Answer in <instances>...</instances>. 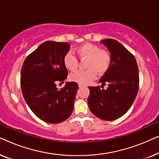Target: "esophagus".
<instances>
[{"label": "esophagus", "instance_id": "esophagus-1", "mask_svg": "<svg viewBox=\"0 0 159 159\" xmlns=\"http://www.w3.org/2000/svg\"><path fill=\"white\" fill-rule=\"evenodd\" d=\"M79 88H82V87H84L85 86H84V85H82V84H79Z\"/></svg>", "mask_w": 159, "mask_h": 159}]
</instances>
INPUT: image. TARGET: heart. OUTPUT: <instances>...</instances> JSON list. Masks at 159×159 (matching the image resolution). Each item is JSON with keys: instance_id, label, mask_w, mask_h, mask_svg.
<instances>
[{"instance_id": "b5f03b06", "label": "heart", "mask_w": 159, "mask_h": 159, "mask_svg": "<svg viewBox=\"0 0 159 159\" xmlns=\"http://www.w3.org/2000/svg\"><path fill=\"white\" fill-rule=\"evenodd\" d=\"M76 53L80 59H86L85 70H78L70 75L72 81L79 84H89L99 75H104L110 68L111 57L109 52L101 50L99 46L91 43H85L76 49ZM78 59L72 52L65 55L63 64L68 70L74 71L78 67Z\"/></svg>"}]
</instances>
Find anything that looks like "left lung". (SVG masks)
Here are the masks:
<instances>
[{
    "mask_svg": "<svg viewBox=\"0 0 159 159\" xmlns=\"http://www.w3.org/2000/svg\"><path fill=\"white\" fill-rule=\"evenodd\" d=\"M101 43L111 57L110 68L99 80L102 87L106 84L108 87L89 86L88 104L95 116L111 121L123 116L133 104L139 87V72L135 57L119 42L105 39Z\"/></svg>",
    "mask_w": 159,
    "mask_h": 159,
    "instance_id": "1",
    "label": "left lung"
}]
</instances>
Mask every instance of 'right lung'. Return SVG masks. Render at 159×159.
I'll use <instances>...</instances> for the list:
<instances>
[{
  "instance_id": "obj_1",
  "label": "right lung",
  "mask_w": 159,
  "mask_h": 159,
  "mask_svg": "<svg viewBox=\"0 0 159 159\" xmlns=\"http://www.w3.org/2000/svg\"><path fill=\"white\" fill-rule=\"evenodd\" d=\"M67 42L47 41L24 60L21 70V89L26 104L42 121L57 124L65 121L73 110L75 82H66L58 89L56 83H64L68 70L63 64L70 50Z\"/></svg>"
}]
</instances>
